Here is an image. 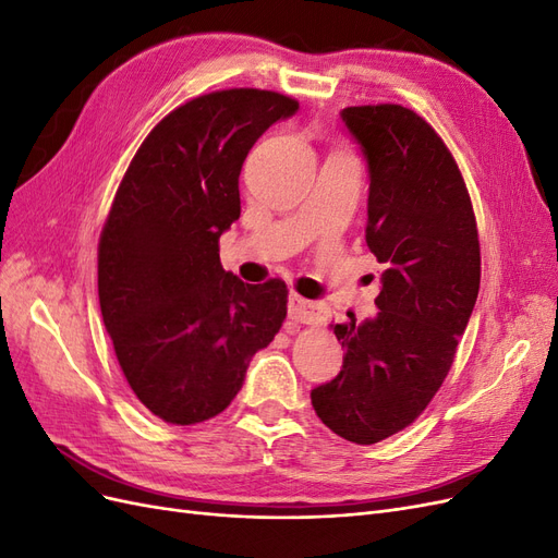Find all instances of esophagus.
I'll list each match as a JSON object with an SVG mask.
<instances>
[{
    "label": "esophagus",
    "instance_id": "obj_1",
    "mask_svg": "<svg viewBox=\"0 0 558 558\" xmlns=\"http://www.w3.org/2000/svg\"><path fill=\"white\" fill-rule=\"evenodd\" d=\"M289 318L295 320V324L314 326V324H320V320H324V312H320L316 302L305 300V298H300V295L293 293L289 298Z\"/></svg>",
    "mask_w": 558,
    "mask_h": 558
}]
</instances>
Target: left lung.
I'll use <instances>...</instances> for the list:
<instances>
[{
    "mask_svg": "<svg viewBox=\"0 0 558 558\" xmlns=\"http://www.w3.org/2000/svg\"><path fill=\"white\" fill-rule=\"evenodd\" d=\"M342 121L367 160L365 242L384 265L375 318L332 330L340 375L312 391L316 416L349 442L375 445L428 408L480 293V238L449 148L400 105L347 107Z\"/></svg>",
    "mask_w": 558,
    "mask_h": 558,
    "instance_id": "1",
    "label": "left lung"
}]
</instances>
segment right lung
Instances as JSON below:
<instances>
[{"mask_svg":"<svg viewBox=\"0 0 558 558\" xmlns=\"http://www.w3.org/2000/svg\"><path fill=\"white\" fill-rule=\"evenodd\" d=\"M295 111L272 90L199 95L148 132L118 185L97 248L99 310L134 396L167 424L221 414L283 324L286 283L226 272L218 240L240 218L251 146Z\"/></svg>","mask_w":558,"mask_h":558,"instance_id":"1","label":"right lung"}]
</instances>
